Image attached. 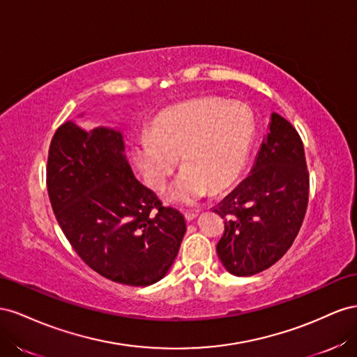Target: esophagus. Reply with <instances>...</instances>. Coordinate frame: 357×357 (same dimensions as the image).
Masks as SVG:
<instances>
[{
  "mask_svg": "<svg viewBox=\"0 0 357 357\" xmlns=\"http://www.w3.org/2000/svg\"><path fill=\"white\" fill-rule=\"evenodd\" d=\"M184 215H185L187 221H191V220H195L197 217V212H195V211H185Z\"/></svg>",
  "mask_w": 357,
  "mask_h": 357,
  "instance_id": "34e87169",
  "label": "esophagus"
}]
</instances>
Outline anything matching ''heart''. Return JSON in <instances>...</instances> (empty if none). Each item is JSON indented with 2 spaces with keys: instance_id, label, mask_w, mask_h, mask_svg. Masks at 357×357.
Instances as JSON below:
<instances>
[{
  "instance_id": "obj_1",
  "label": "heart",
  "mask_w": 357,
  "mask_h": 357,
  "mask_svg": "<svg viewBox=\"0 0 357 357\" xmlns=\"http://www.w3.org/2000/svg\"><path fill=\"white\" fill-rule=\"evenodd\" d=\"M254 135V122L245 106L226 105L215 98L182 103L161 114L149 136L133 146L136 165L146 184L165 188L181 157L182 170L169 191V200L197 202L209 187H229L245 166Z\"/></svg>"
}]
</instances>
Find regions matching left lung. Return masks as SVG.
Instances as JSON below:
<instances>
[{"label":"left lung","instance_id":"obj_1","mask_svg":"<svg viewBox=\"0 0 357 357\" xmlns=\"http://www.w3.org/2000/svg\"><path fill=\"white\" fill-rule=\"evenodd\" d=\"M310 196L299 133L272 114L251 175L213 208L224 218L217 254L230 273L250 277L271 268L298 236Z\"/></svg>","mask_w":357,"mask_h":357}]
</instances>
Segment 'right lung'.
Wrapping results in <instances>:
<instances>
[{"instance_id": "add662e5", "label": "right lung", "mask_w": 357, "mask_h": 357, "mask_svg": "<svg viewBox=\"0 0 357 357\" xmlns=\"http://www.w3.org/2000/svg\"><path fill=\"white\" fill-rule=\"evenodd\" d=\"M46 184L61 230L77 256L110 281L149 286L178 256L182 213L135 178L119 131L66 122L49 146Z\"/></svg>"}]
</instances>
